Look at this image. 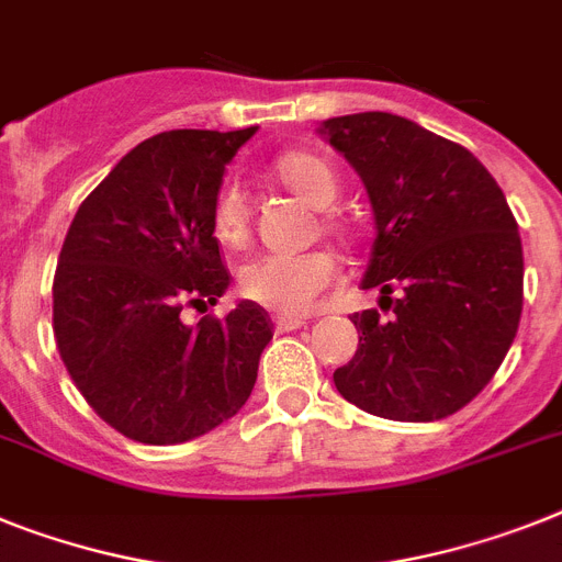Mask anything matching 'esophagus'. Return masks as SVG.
I'll list each match as a JSON object with an SVG mask.
<instances>
[{
    "label": "esophagus",
    "instance_id": "1",
    "mask_svg": "<svg viewBox=\"0 0 562 562\" xmlns=\"http://www.w3.org/2000/svg\"><path fill=\"white\" fill-rule=\"evenodd\" d=\"M305 325V317H291V314H277L273 317V328L277 331H294V328H303Z\"/></svg>",
    "mask_w": 562,
    "mask_h": 562
}]
</instances>
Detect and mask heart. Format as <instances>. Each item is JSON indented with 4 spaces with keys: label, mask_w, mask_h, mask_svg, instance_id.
<instances>
[{
    "label": "heart",
    "mask_w": 562,
    "mask_h": 562,
    "mask_svg": "<svg viewBox=\"0 0 562 562\" xmlns=\"http://www.w3.org/2000/svg\"><path fill=\"white\" fill-rule=\"evenodd\" d=\"M277 177L314 209H325L337 200V173L317 154H282L277 159ZM211 225L216 239L231 248H239L251 237L248 196L234 179H225L216 188ZM337 280L339 262L325 248H311L303 254H257L245 259L237 271L239 294L280 314H308L311 308H317L319 296L337 285Z\"/></svg>",
    "instance_id": "1"
}]
</instances>
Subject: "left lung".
Masks as SVG:
<instances>
[{
	"mask_svg": "<svg viewBox=\"0 0 562 562\" xmlns=\"http://www.w3.org/2000/svg\"><path fill=\"white\" fill-rule=\"evenodd\" d=\"M319 131L366 182L376 237L362 289L394 311L353 314L360 346L334 385L374 417H451L488 385L520 325L517 220L471 150L417 122L366 111Z\"/></svg>",
	"mask_w": 562,
	"mask_h": 562,
	"instance_id": "1",
	"label": "left lung"
}]
</instances>
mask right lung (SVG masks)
<instances>
[{"mask_svg":"<svg viewBox=\"0 0 562 562\" xmlns=\"http://www.w3.org/2000/svg\"><path fill=\"white\" fill-rule=\"evenodd\" d=\"M257 128L165 131L116 162L68 228L54 273V337L70 380L128 440L173 446L239 412L273 337L245 300L182 323L228 289L211 205Z\"/></svg>","mask_w":562,"mask_h":562,"instance_id":"obj_1","label":"right lung"}]
</instances>
